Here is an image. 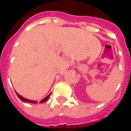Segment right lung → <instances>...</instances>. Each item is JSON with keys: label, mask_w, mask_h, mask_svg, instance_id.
I'll use <instances>...</instances> for the list:
<instances>
[{"label": "right lung", "mask_w": 131, "mask_h": 131, "mask_svg": "<svg viewBox=\"0 0 131 131\" xmlns=\"http://www.w3.org/2000/svg\"><path fill=\"white\" fill-rule=\"evenodd\" d=\"M16 94H17V96H18V98H19L21 101L24 102H29V103H31V104H37V101H35V100H29V99H27V98L23 97L22 96L19 95V94L17 93V92H16ZM50 94H51V93L49 94L47 97H45V98H43L42 100H40V102L39 103H43L47 101V100L48 99V98L50 97Z\"/></svg>", "instance_id": "1"}]
</instances>
